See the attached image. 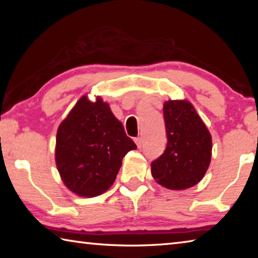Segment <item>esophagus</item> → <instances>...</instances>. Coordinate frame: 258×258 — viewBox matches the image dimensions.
<instances>
[{"instance_id": "esophagus-1", "label": "esophagus", "mask_w": 258, "mask_h": 258, "mask_svg": "<svg viewBox=\"0 0 258 258\" xmlns=\"http://www.w3.org/2000/svg\"><path fill=\"white\" fill-rule=\"evenodd\" d=\"M134 142L137 143V146H138L139 149L142 147V139L141 138H135L134 139Z\"/></svg>"}]
</instances>
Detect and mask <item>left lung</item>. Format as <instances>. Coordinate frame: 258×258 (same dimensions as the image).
<instances>
[{
	"label": "left lung",
	"mask_w": 258,
	"mask_h": 258,
	"mask_svg": "<svg viewBox=\"0 0 258 258\" xmlns=\"http://www.w3.org/2000/svg\"><path fill=\"white\" fill-rule=\"evenodd\" d=\"M167 146L151 163V175L161 186L184 190L203 180L212 159V135L187 100L164 103Z\"/></svg>",
	"instance_id": "left-lung-1"
}]
</instances>
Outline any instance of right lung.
I'll return each instance as SVG.
<instances>
[{
  "instance_id": "right-lung-1",
  "label": "right lung",
  "mask_w": 258,
  "mask_h": 258,
  "mask_svg": "<svg viewBox=\"0 0 258 258\" xmlns=\"http://www.w3.org/2000/svg\"><path fill=\"white\" fill-rule=\"evenodd\" d=\"M134 149L109 104L83 95L56 131L55 164L73 194L97 197L113 184L125 155Z\"/></svg>"
}]
</instances>
